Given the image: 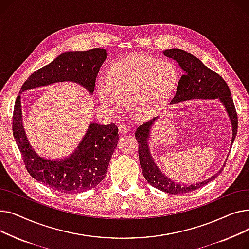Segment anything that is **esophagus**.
Returning a JSON list of instances; mask_svg holds the SVG:
<instances>
[{
    "instance_id": "obj_1",
    "label": "esophagus",
    "mask_w": 249,
    "mask_h": 249,
    "mask_svg": "<svg viewBox=\"0 0 249 249\" xmlns=\"http://www.w3.org/2000/svg\"><path fill=\"white\" fill-rule=\"evenodd\" d=\"M118 130H119V133L121 134H126L127 132L130 131V127L125 124H120L119 127H118Z\"/></svg>"
}]
</instances>
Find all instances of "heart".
I'll use <instances>...</instances> for the list:
<instances>
[{"mask_svg": "<svg viewBox=\"0 0 249 249\" xmlns=\"http://www.w3.org/2000/svg\"><path fill=\"white\" fill-rule=\"evenodd\" d=\"M178 71L168 60L131 55L115 62L107 80L97 85L98 98L109 112H117L128 99L129 108L140 117L158 113L176 87Z\"/></svg>", "mask_w": 249, "mask_h": 249, "instance_id": "b5f03b06", "label": "heart"}]
</instances>
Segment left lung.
I'll use <instances>...</instances> for the list:
<instances>
[{"instance_id":"left-lung-1","label":"left lung","mask_w":249,"mask_h":249,"mask_svg":"<svg viewBox=\"0 0 249 249\" xmlns=\"http://www.w3.org/2000/svg\"><path fill=\"white\" fill-rule=\"evenodd\" d=\"M163 54L176 60L181 70L184 71V74L181 75L180 80L178 81L176 95L172 100L171 105L193 99H218L224 106L232 125V143L237 134L238 120L230 89L226 82L218 73L207 68L199 58L192 55L185 50L178 48L165 49L163 50ZM159 118L160 116L143 123L137 128L135 132V137L138 140L140 166L143 176L148 181V184L162 192L177 195L200 189L201 187L207 185L208 182L215 179L222 172L224 165L219 169V172L216 175H213L208 179H205L201 182H196V184L190 186L175 182L160 171V168L156 165L152 158L148 142L150 138L151 128Z\"/></svg>"}]
</instances>
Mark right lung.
<instances>
[{"label": "right lung", "instance_id": "add662e5", "mask_svg": "<svg viewBox=\"0 0 249 249\" xmlns=\"http://www.w3.org/2000/svg\"><path fill=\"white\" fill-rule=\"evenodd\" d=\"M108 53L104 48L86 51H67L53 61L33 72L23 84L25 90L60 82H71L93 95L96 77ZM13 135L30 176L41 184L65 194H77L94 189L106 177L109 162L117 147L119 134L114 123L103 125L91 122L76 149L60 160L38 155L26 136L21 95L13 113Z\"/></svg>", "mask_w": 249, "mask_h": 249}]
</instances>
